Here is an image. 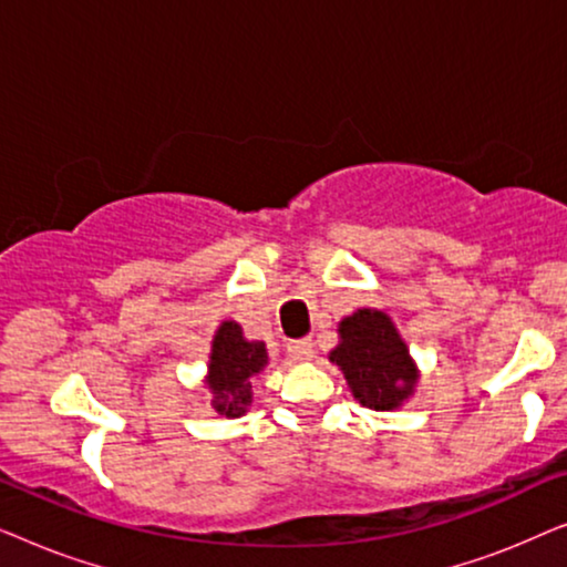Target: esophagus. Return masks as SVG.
Segmentation results:
<instances>
[{
	"label": "esophagus",
	"mask_w": 567,
	"mask_h": 567,
	"mask_svg": "<svg viewBox=\"0 0 567 567\" xmlns=\"http://www.w3.org/2000/svg\"><path fill=\"white\" fill-rule=\"evenodd\" d=\"M286 351L293 361H307L312 359L315 353V346H312V338H297V340H289V346H286Z\"/></svg>",
	"instance_id": "1"
}]
</instances>
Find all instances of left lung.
Masks as SVG:
<instances>
[{
  "mask_svg": "<svg viewBox=\"0 0 567 567\" xmlns=\"http://www.w3.org/2000/svg\"><path fill=\"white\" fill-rule=\"evenodd\" d=\"M340 346L330 361L343 369L353 398L363 408L394 410L413 392L415 367L390 317L359 309L340 322Z\"/></svg>",
  "mask_w": 567,
  "mask_h": 567,
  "instance_id": "obj_1",
  "label": "left lung"
}]
</instances>
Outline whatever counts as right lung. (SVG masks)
<instances>
[{
    "label": "right lung",
    "mask_w": 567,
    "mask_h": 567,
    "mask_svg": "<svg viewBox=\"0 0 567 567\" xmlns=\"http://www.w3.org/2000/svg\"><path fill=\"white\" fill-rule=\"evenodd\" d=\"M268 363L266 343H247L237 322H224L214 336L212 363H208V390L214 392L216 413L237 417L252 402V377Z\"/></svg>",
    "instance_id": "add662e5"
}]
</instances>
